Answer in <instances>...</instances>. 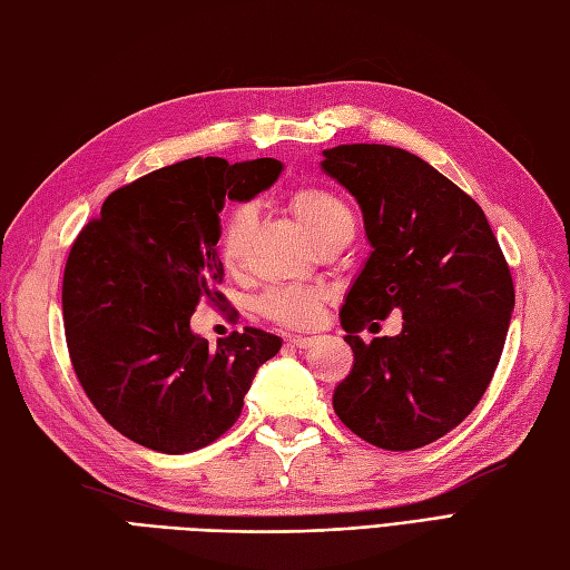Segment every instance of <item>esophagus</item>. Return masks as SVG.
I'll return each mask as SVG.
<instances>
[{"label": "esophagus", "mask_w": 570, "mask_h": 570, "mask_svg": "<svg viewBox=\"0 0 570 570\" xmlns=\"http://www.w3.org/2000/svg\"><path fill=\"white\" fill-rule=\"evenodd\" d=\"M314 336H287V343L295 345V348H309V345H314Z\"/></svg>", "instance_id": "34e87169"}]
</instances>
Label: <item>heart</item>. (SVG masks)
<instances>
[{
    "label": "heart",
    "instance_id": "1",
    "mask_svg": "<svg viewBox=\"0 0 570 570\" xmlns=\"http://www.w3.org/2000/svg\"><path fill=\"white\" fill-rule=\"evenodd\" d=\"M287 205L316 246L331 239L348 242L353 237V210L348 203L328 188L299 186L287 196ZM248 227H252V210H246V207H234L219 222L215 252L227 271H237L242 266ZM254 309L258 316L277 326L309 328L322 314V297L312 287H271L254 302Z\"/></svg>",
    "mask_w": 570,
    "mask_h": 570
}]
</instances>
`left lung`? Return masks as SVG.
<instances>
[{
  "label": "left lung",
  "instance_id": "1",
  "mask_svg": "<svg viewBox=\"0 0 570 570\" xmlns=\"http://www.w3.org/2000/svg\"><path fill=\"white\" fill-rule=\"evenodd\" d=\"M322 166L360 203L372 244L341 309L355 363L333 411L374 448L419 450L489 390L515 307L508 261L479 203L411 151L338 145ZM392 311L405 314L399 337L356 336Z\"/></svg>",
  "mask_w": 570,
  "mask_h": 570
}]
</instances>
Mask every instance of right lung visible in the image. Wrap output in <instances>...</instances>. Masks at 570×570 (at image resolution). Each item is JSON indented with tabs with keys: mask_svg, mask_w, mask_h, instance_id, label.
Here are the masks:
<instances>
[{
	"mask_svg": "<svg viewBox=\"0 0 570 570\" xmlns=\"http://www.w3.org/2000/svg\"><path fill=\"white\" fill-rule=\"evenodd\" d=\"M281 171L277 159L164 166L110 193L69 248V360L94 409L137 445L164 454L210 445L237 423L256 370L281 351V338L252 326L217 348L190 331L198 302L225 299L222 205L254 198Z\"/></svg>",
	"mask_w": 570,
	"mask_h": 570,
	"instance_id": "add662e5",
	"label": "right lung"
}]
</instances>
